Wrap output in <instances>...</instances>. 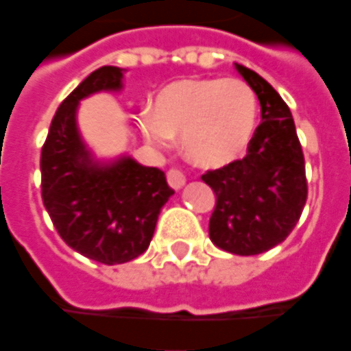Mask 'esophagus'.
Instances as JSON below:
<instances>
[{
    "mask_svg": "<svg viewBox=\"0 0 351 351\" xmlns=\"http://www.w3.org/2000/svg\"><path fill=\"white\" fill-rule=\"evenodd\" d=\"M166 178H168V183H170L171 189H181L185 185V181H187L185 173L181 170H178V168H170L168 173H166Z\"/></svg>",
    "mask_w": 351,
    "mask_h": 351,
    "instance_id": "1",
    "label": "esophagus"
}]
</instances>
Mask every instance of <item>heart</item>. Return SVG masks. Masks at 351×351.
I'll use <instances>...</instances> for the list:
<instances>
[{
    "instance_id": "b5f03b06",
    "label": "heart",
    "mask_w": 351,
    "mask_h": 351,
    "mask_svg": "<svg viewBox=\"0 0 351 351\" xmlns=\"http://www.w3.org/2000/svg\"><path fill=\"white\" fill-rule=\"evenodd\" d=\"M257 123V96L242 79H183L158 92L141 117L143 136L162 147L181 136L183 151L200 166H225L242 155Z\"/></svg>"
}]
</instances>
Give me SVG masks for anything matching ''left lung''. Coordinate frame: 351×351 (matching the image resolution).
I'll return each mask as SVG.
<instances>
[{
    "label": "left lung",
    "instance_id": "8db88e82",
    "mask_svg": "<svg viewBox=\"0 0 351 351\" xmlns=\"http://www.w3.org/2000/svg\"><path fill=\"white\" fill-rule=\"evenodd\" d=\"M255 90L263 121L247 155L202 176L215 193L210 240L234 255H259L282 243L299 223L308 196L304 155L282 96L259 73L236 64Z\"/></svg>",
    "mask_w": 351,
    "mask_h": 351
}]
</instances>
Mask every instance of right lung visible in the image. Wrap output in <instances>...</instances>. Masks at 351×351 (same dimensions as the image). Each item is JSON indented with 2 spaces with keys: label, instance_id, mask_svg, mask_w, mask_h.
Returning a JSON list of instances; mask_svg holds the SVG:
<instances>
[{
  "label": "right lung",
  "instance_id": "right-lung-1",
  "mask_svg": "<svg viewBox=\"0 0 351 351\" xmlns=\"http://www.w3.org/2000/svg\"><path fill=\"white\" fill-rule=\"evenodd\" d=\"M121 79L123 69L115 66L92 71L56 109L41 149V196L52 225L71 250L104 265L140 257L173 195L162 170L130 156L94 162L84 149L77 104L98 90H119Z\"/></svg>",
  "mask_w": 351,
  "mask_h": 351
}]
</instances>
